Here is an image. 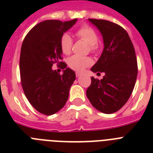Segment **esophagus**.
Returning a JSON list of instances; mask_svg holds the SVG:
<instances>
[{
	"instance_id": "34e87169",
	"label": "esophagus",
	"mask_w": 153,
	"mask_h": 153,
	"mask_svg": "<svg viewBox=\"0 0 153 153\" xmlns=\"http://www.w3.org/2000/svg\"><path fill=\"white\" fill-rule=\"evenodd\" d=\"M75 75H76V77H80L82 74H80V73H79V72H76V73H75Z\"/></svg>"
}]
</instances>
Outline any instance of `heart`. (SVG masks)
I'll return each instance as SVG.
<instances>
[{
    "instance_id": "obj_1",
    "label": "heart",
    "mask_w": 153,
    "mask_h": 153,
    "mask_svg": "<svg viewBox=\"0 0 153 153\" xmlns=\"http://www.w3.org/2000/svg\"><path fill=\"white\" fill-rule=\"evenodd\" d=\"M74 36L77 39L86 42L89 45V50L92 53H95L98 49V36L93 27L84 25L76 28L74 31ZM59 45L61 51L65 55H69L71 52L73 46V39L71 35L64 33L60 37ZM93 63L91 58L87 56H80L74 55L69 58L68 65L71 69L76 71H82L86 67H90Z\"/></svg>"
}]
</instances>
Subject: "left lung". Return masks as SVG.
Returning a JSON list of instances; mask_svg holds the SVG:
<instances>
[{"instance_id":"obj_1","label":"left lung","mask_w":153,"mask_h":153,"mask_svg":"<svg viewBox=\"0 0 153 153\" xmlns=\"http://www.w3.org/2000/svg\"><path fill=\"white\" fill-rule=\"evenodd\" d=\"M101 32L104 49L91 71L104 72L99 80L91 77L86 96L95 109L113 114L126 104L133 93L137 76V61L133 44L126 30L109 20L89 19Z\"/></svg>"}]
</instances>
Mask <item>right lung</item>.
<instances>
[{
  "mask_svg": "<svg viewBox=\"0 0 153 153\" xmlns=\"http://www.w3.org/2000/svg\"><path fill=\"white\" fill-rule=\"evenodd\" d=\"M76 21L45 20L32 27L23 41L20 57L23 91L30 104L45 115H52L64 106L75 80L74 71L61 62L59 40ZM54 63L66 69L63 74L53 71Z\"/></svg>",
  "mask_w": 153,
  "mask_h": 153,
  "instance_id": "1",
  "label": "right lung"
}]
</instances>
